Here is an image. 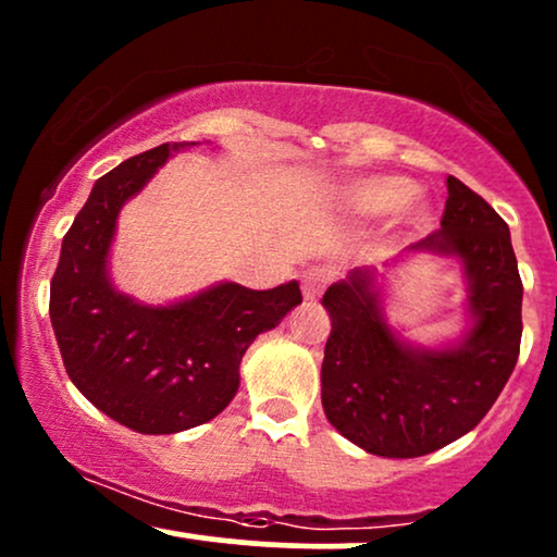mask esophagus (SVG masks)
<instances>
[{
	"mask_svg": "<svg viewBox=\"0 0 557 557\" xmlns=\"http://www.w3.org/2000/svg\"><path fill=\"white\" fill-rule=\"evenodd\" d=\"M332 272L324 270V267H311V270L304 272V280H300V287H304L306 300H317L324 293V287L330 285Z\"/></svg>",
	"mask_w": 557,
	"mask_h": 557,
	"instance_id": "obj_1",
	"label": "esophagus"
}]
</instances>
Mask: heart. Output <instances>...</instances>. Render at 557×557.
Instances as JSON below:
<instances>
[{"instance_id": "1", "label": "heart", "mask_w": 557, "mask_h": 557, "mask_svg": "<svg viewBox=\"0 0 557 557\" xmlns=\"http://www.w3.org/2000/svg\"><path fill=\"white\" fill-rule=\"evenodd\" d=\"M417 196V183L403 175H367L356 177L341 190L343 207L350 214L359 216H385L398 212L400 207L411 203ZM426 220V209L421 203H413L408 209V222L419 225Z\"/></svg>"}]
</instances>
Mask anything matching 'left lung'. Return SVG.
<instances>
[{
	"mask_svg": "<svg viewBox=\"0 0 557 557\" xmlns=\"http://www.w3.org/2000/svg\"><path fill=\"white\" fill-rule=\"evenodd\" d=\"M434 253L461 261L466 330L426 348L387 322L376 270H350L322 306L332 332L322 361V406L343 437L382 458H419L471 432L519 361L523 285L503 216L458 177L447 175L437 233L393 264Z\"/></svg>",
	"mask_w": 557,
	"mask_h": 557,
	"instance_id": "left-lung-1",
	"label": "left lung"
}]
</instances>
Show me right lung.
I'll list each match as a JSON object with an SVG mask.
<instances>
[{
  "label": "right lung",
  "instance_id": "obj_1",
  "mask_svg": "<svg viewBox=\"0 0 557 557\" xmlns=\"http://www.w3.org/2000/svg\"><path fill=\"white\" fill-rule=\"evenodd\" d=\"M188 146L196 140L162 144L96 181L62 238L49 290V317L73 385L140 434H175L225 411L248 345L304 300L296 280L272 290L216 283L164 306L114 287L110 251L120 209Z\"/></svg>",
  "mask_w": 557,
  "mask_h": 557
}]
</instances>
